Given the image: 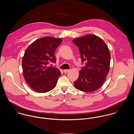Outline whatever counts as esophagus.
Returning a JSON list of instances; mask_svg holds the SVG:
<instances>
[{"mask_svg":"<svg viewBox=\"0 0 134 134\" xmlns=\"http://www.w3.org/2000/svg\"><path fill=\"white\" fill-rule=\"evenodd\" d=\"M69 71H70V70H63V72H64V73H66L69 72Z\"/></svg>","mask_w":134,"mask_h":134,"instance_id":"34e87169","label":"esophagus"}]
</instances>
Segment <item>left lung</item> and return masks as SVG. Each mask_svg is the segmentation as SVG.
Instances as JSON below:
<instances>
[{
  "mask_svg": "<svg viewBox=\"0 0 134 134\" xmlns=\"http://www.w3.org/2000/svg\"><path fill=\"white\" fill-rule=\"evenodd\" d=\"M73 42L79 48L82 63H85L74 86L81 91H94L102 86L109 71V50L102 38L93 35L75 38Z\"/></svg>",
  "mask_w": 134,
  "mask_h": 134,
  "instance_id": "8db88e82",
  "label": "left lung"
}]
</instances>
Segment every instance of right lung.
Masks as SVG:
<instances>
[{
	"label": "right lung",
	"mask_w": 134,
	"mask_h": 134,
	"mask_svg": "<svg viewBox=\"0 0 134 134\" xmlns=\"http://www.w3.org/2000/svg\"><path fill=\"white\" fill-rule=\"evenodd\" d=\"M62 41L60 38L43 37L26 49L22 59L23 75L35 91L45 93L56 87L61 73L57 68L48 66V64L56 63L54 53Z\"/></svg>",
	"instance_id": "add662e5"
}]
</instances>
